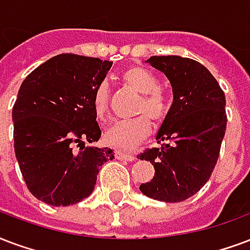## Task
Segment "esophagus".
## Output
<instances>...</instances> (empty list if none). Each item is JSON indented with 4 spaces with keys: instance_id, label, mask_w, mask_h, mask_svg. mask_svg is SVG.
<instances>
[{
    "instance_id": "obj_1",
    "label": "esophagus",
    "mask_w": 250,
    "mask_h": 250,
    "mask_svg": "<svg viewBox=\"0 0 250 250\" xmlns=\"http://www.w3.org/2000/svg\"><path fill=\"white\" fill-rule=\"evenodd\" d=\"M116 158L117 159H121V161H134L136 159V157L134 155H132V154H126V153H123V151H116Z\"/></svg>"
}]
</instances>
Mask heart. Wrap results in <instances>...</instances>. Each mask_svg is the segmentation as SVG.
<instances>
[{"label": "heart", "mask_w": 250, "mask_h": 250, "mask_svg": "<svg viewBox=\"0 0 250 250\" xmlns=\"http://www.w3.org/2000/svg\"><path fill=\"white\" fill-rule=\"evenodd\" d=\"M123 82L133 91L142 95L138 105V113H146L154 123L163 121L168 113L170 104L165 93L159 91V82L149 69L144 67H130L123 74ZM93 110L99 118H104L109 105V91L106 84H100L93 93ZM151 130L150 120L145 114L132 120L117 121L106 129L104 141L106 145L120 150L134 149Z\"/></svg>", "instance_id": "heart-1"}]
</instances>
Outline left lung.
<instances>
[{"label": "left lung", "mask_w": 250, "mask_h": 250, "mask_svg": "<svg viewBox=\"0 0 250 250\" xmlns=\"http://www.w3.org/2000/svg\"><path fill=\"white\" fill-rule=\"evenodd\" d=\"M146 63L166 75L174 101L155 137L163 145L138 155L155 170L140 189L159 202L178 203L196 194L215 168L227 129L224 92L189 58L150 56Z\"/></svg>", "instance_id": "1"}]
</instances>
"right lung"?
<instances>
[{
  "instance_id": "add662e5",
  "label": "right lung",
  "mask_w": 250,
  "mask_h": 250,
  "mask_svg": "<svg viewBox=\"0 0 250 250\" xmlns=\"http://www.w3.org/2000/svg\"><path fill=\"white\" fill-rule=\"evenodd\" d=\"M113 62L61 54L23 80L13 106L14 151L31 194L65 207L88 198L99 168L114 154L97 142L93 93Z\"/></svg>"
}]
</instances>
